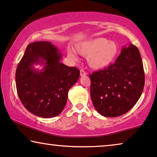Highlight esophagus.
Segmentation results:
<instances>
[{"mask_svg":"<svg viewBox=\"0 0 157 157\" xmlns=\"http://www.w3.org/2000/svg\"><path fill=\"white\" fill-rule=\"evenodd\" d=\"M86 75V72L83 70H80V76H85Z\"/></svg>","mask_w":157,"mask_h":157,"instance_id":"esophagus-1","label":"esophagus"}]
</instances>
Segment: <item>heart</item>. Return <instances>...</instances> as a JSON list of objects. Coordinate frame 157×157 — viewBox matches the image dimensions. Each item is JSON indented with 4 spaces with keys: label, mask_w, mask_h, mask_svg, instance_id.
<instances>
[{
    "label": "heart",
    "mask_w": 157,
    "mask_h": 157,
    "mask_svg": "<svg viewBox=\"0 0 157 157\" xmlns=\"http://www.w3.org/2000/svg\"><path fill=\"white\" fill-rule=\"evenodd\" d=\"M75 49L83 57H87L89 66L95 70H101L110 66L119 52L118 46L115 41H108L103 37L81 42L76 45ZM68 55L72 59H76L72 51H68Z\"/></svg>",
    "instance_id": "obj_1"
}]
</instances>
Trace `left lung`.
Returning <instances> with one entry per match:
<instances>
[{
    "label": "left lung",
    "instance_id": "8db88e82",
    "mask_svg": "<svg viewBox=\"0 0 157 157\" xmlns=\"http://www.w3.org/2000/svg\"><path fill=\"white\" fill-rule=\"evenodd\" d=\"M89 75L93 105L105 117H118L130 110L141 97L145 82L139 50L132 44L123 47L115 63Z\"/></svg>",
    "mask_w": 157,
    "mask_h": 157
}]
</instances>
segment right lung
<instances>
[{"instance_id":"add662e5","label":"right lung","mask_w":157,"mask_h":157,"mask_svg":"<svg viewBox=\"0 0 157 157\" xmlns=\"http://www.w3.org/2000/svg\"><path fill=\"white\" fill-rule=\"evenodd\" d=\"M62 54L49 41L29 44L16 71L18 97L25 108L41 118L57 116L64 109L69 90L78 80L80 70L60 62ZM44 64L42 70L33 69Z\"/></svg>"}]
</instances>
